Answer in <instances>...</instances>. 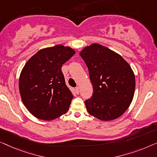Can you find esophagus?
<instances>
[{
	"mask_svg": "<svg viewBox=\"0 0 157 157\" xmlns=\"http://www.w3.org/2000/svg\"><path fill=\"white\" fill-rule=\"evenodd\" d=\"M75 92H76V94H78L79 93V87H75Z\"/></svg>",
	"mask_w": 157,
	"mask_h": 157,
	"instance_id": "esophagus-1",
	"label": "esophagus"
}]
</instances>
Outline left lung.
I'll list each match as a JSON object with an SVG mask.
<instances>
[{"label":"left lung","instance_id":"1","mask_svg":"<svg viewBox=\"0 0 157 157\" xmlns=\"http://www.w3.org/2000/svg\"><path fill=\"white\" fill-rule=\"evenodd\" d=\"M93 86L85 101L88 113L101 121L114 120L129 108L135 91V76L129 63L113 50L93 43L80 52Z\"/></svg>","mask_w":157,"mask_h":157}]
</instances>
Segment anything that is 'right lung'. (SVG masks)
Returning <instances> with one entry per match:
<instances>
[{
  "label": "right lung",
  "mask_w": 157,
  "mask_h": 157,
  "mask_svg": "<svg viewBox=\"0 0 157 157\" xmlns=\"http://www.w3.org/2000/svg\"><path fill=\"white\" fill-rule=\"evenodd\" d=\"M70 47L43 48L28 59L19 78L21 100L33 115L53 120L69 109L73 94L65 84L61 67L74 56Z\"/></svg>",
  "instance_id": "right-lung-1"
}]
</instances>
